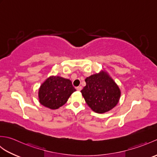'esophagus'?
I'll return each instance as SVG.
<instances>
[{
    "label": "esophagus",
    "mask_w": 157,
    "mask_h": 157,
    "mask_svg": "<svg viewBox=\"0 0 157 157\" xmlns=\"http://www.w3.org/2000/svg\"><path fill=\"white\" fill-rule=\"evenodd\" d=\"M82 86H78V87H77L76 88V90H78V91H80L81 90H82Z\"/></svg>",
    "instance_id": "obj_1"
}]
</instances>
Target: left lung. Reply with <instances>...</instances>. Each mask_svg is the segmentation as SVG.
<instances>
[{
  "label": "left lung",
  "mask_w": 157,
  "mask_h": 157,
  "mask_svg": "<svg viewBox=\"0 0 157 157\" xmlns=\"http://www.w3.org/2000/svg\"><path fill=\"white\" fill-rule=\"evenodd\" d=\"M85 82L86 85L81 92L93 111L105 113L117 105L121 90L107 72L102 70L86 78Z\"/></svg>",
  "instance_id": "1"
}]
</instances>
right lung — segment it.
<instances>
[{"label":"right lung","instance_id":"add662e5","mask_svg":"<svg viewBox=\"0 0 157 157\" xmlns=\"http://www.w3.org/2000/svg\"><path fill=\"white\" fill-rule=\"evenodd\" d=\"M76 90L71 81L58 75H51L40 85L38 91L39 102L51 109H57L64 105Z\"/></svg>","mask_w":157,"mask_h":157}]
</instances>
